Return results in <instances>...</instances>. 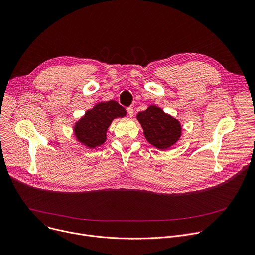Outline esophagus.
<instances>
[{
	"label": "esophagus",
	"mask_w": 255,
	"mask_h": 255,
	"mask_svg": "<svg viewBox=\"0 0 255 255\" xmlns=\"http://www.w3.org/2000/svg\"><path fill=\"white\" fill-rule=\"evenodd\" d=\"M127 112H128V114H129V116L130 117H132L133 116V114H134V109H133V107H128L127 108Z\"/></svg>",
	"instance_id": "esophagus-1"
}]
</instances>
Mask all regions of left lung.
<instances>
[{"mask_svg": "<svg viewBox=\"0 0 255 255\" xmlns=\"http://www.w3.org/2000/svg\"><path fill=\"white\" fill-rule=\"evenodd\" d=\"M147 141L158 149L164 150L176 143L181 135L177 119L164 113L157 106H149L137 114Z\"/></svg>", "mask_w": 255, "mask_h": 255, "instance_id": "obj_1", "label": "left lung"}]
</instances>
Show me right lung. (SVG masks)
<instances>
[{"instance_id":"obj_1","label":"right lung","mask_w":255,"mask_h":255,"mask_svg":"<svg viewBox=\"0 0 255 255\" xmlns=\"http://www.w3.org/2000/svg\"><path fill=\"white\" fill-rule=\"evenodd\" d=\"M125 114V108L114 100L99 103L76 123L75 135L89 148L100 146L106 141V132L112 120Z\"/></svg>"}]
</instances>
